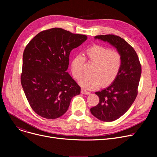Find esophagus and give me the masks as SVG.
<instances>
[{"label":"esophagus","instance_id":"34e87169","mask_svg":"<svg viewBox=\"0 0 157 157\" xmlns=\"http://www.w3.org/2000/svg\"><path fill=\"white\" fill-rule=\"evenodd\" d=\"M81 94H85V95H90V92H89L88 91H87V90H86L85 89H81Z\"/></svg>","mask_w":157,"mask_h":157}]
</instances>
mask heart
Returning <instances> with one entry per match:
<instances>
[{"label":"heart","mask_w":157,"mask_h":157,"mask_svg":"<svg viewBox=\"0 0 157 157\" xmlns=\"http://www.w3.org/2000/svg\"><path fill=\"white\" fill-rule=\"evenodd\" d=\"M87 58L94 63L91 70L92 74L86 75L79 80L81 86L87 90L98 88L111 85L117 78L121 69L123 59L117 51L99 45H94L86 51ZM85 57L81 54L74 56L71 67L74 77L79 79L83 75Z\"/></svg>","instance_id":"obj_1"}]
</instances>
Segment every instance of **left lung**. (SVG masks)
I'll list each match as a JSON object with an SVG mask.
<instances>
[{"label":"left lung","mask_w":157,"mask_h":157,"mask_svg":"<svg viewBox=\"0 0 157 157\" xmlns=\"http://www.w3.org/2000/svg\"><path fill=\"white\" fill-rule=\"evenodd\" d=\"M108 42L121 55L123 62L117 78L108 86L95 94L99 102L90 109L97 119L113 121L124 114L134 102L141 75V65L134 50L123 38L113 34L95 37Z\"/></svg>","instance_id":"1"}]
</instances>
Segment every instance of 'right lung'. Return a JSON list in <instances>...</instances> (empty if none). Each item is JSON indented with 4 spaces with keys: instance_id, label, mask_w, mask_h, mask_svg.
<instances>
[{
    "instance_id": "right-lung-1",
    "label": "right lung",
    "mask_w": 157,
    "mask_h": 157,
    "mask_svg": "<svg viewBox=\"0 0 157 157\" xmlns=\"http://www.w3.org/2000/svg\"><path fill=\"white\" fill-rule=\"evenodd\" d=\"M87 39L61 28L39 33L25 49L21 83L32 109L47 119L59 118L67 111L80 86L67 70L69 55Z\"/></svg>"
}]
</instances>
